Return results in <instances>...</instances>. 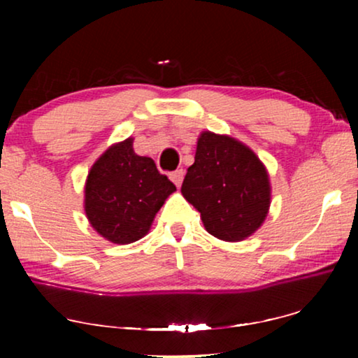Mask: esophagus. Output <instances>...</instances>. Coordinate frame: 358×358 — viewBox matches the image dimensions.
Listing matches in <instances>:
<instances>
[{
  "mask_svg": "<svg viewBox=\"0 0 358 358\" xmlns=\"http://www.w3.org/2000/svg\"><path fill=\"white\" fill-rule=\"evenodd\" d=\"M169 178H171V180H173V182L179 187V185L182 184V179H184V169H176L174 173L169 174Z\"/></svg>",
  "mask_w": 358,
  "mask_h": 358,
  "instance_id": "34e87169",
  "label": "esophagus"
}]
</instances>
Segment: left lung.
<instances>
[{"mask_svg":"<svg viewBox=\"0 0 358 358\" xmlns=\"http://www.w3.org/2000/svg\"><path fill=\"white\" fill-rule=\"evenodd\" d=\"M182 195L200 212L203 227L223 241L251 236L267 217L271 184L267 171L248 146L203 131Z\"/></svg>","mask_w":358,"mask_h":358,"instance_id":"obj_1","label":"left lung"}]
</instances>
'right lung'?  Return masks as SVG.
<instances>
[{
  "mask_svg": "<svg viewBox=\"0 0 358 358\" xmlns=\"http://www.w3.org/2000/svg\"><path fill=\"white\" fill-rule=\"evenodd\" d=\"M176 185L155 161L134 151V140L110 146L92 166L85 189L86 217L115 244L143 238Z\"/></svg>",
  "mask_w": 358,
  "mask_h": 358,
  "instance_id": "right-lung-1",
  "label": "right lung"
}]
</instances>
